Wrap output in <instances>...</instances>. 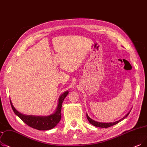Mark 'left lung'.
<instances>
[{"mask_svg":"<svg viewBox=\"0 0 147 147\" xmlns=\"http://www.w3.org/2000/svg\"><path fill=\"white\" fill-rule=\"evenodd\" d=\"M130 111L128 113H127L126 115H125L123 118H121L119 121H115V122H113V123H100V122H97V121H95L92 119L90 117H89L88 115V114H86V117H87L88 120L89 121V123L91 124L92 125H94L95 127H101V128H107V127H111V126H112L113 125H115V124H118V123L120 122V121H121L122 120H123L124 119H125L127 116L129 115V114L130 113Z\"/></svg>","mask_w":147,"mask_h":147,"instance_id":"8db88e82","label":"left lung"}]
</instances>
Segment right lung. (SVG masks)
Listing matches in <instances>:
<instances>
[{"label": "right lung", "instance_id": "1", "mask_svg": "<svg viewBox=\"0 0 147 147\" xmlns=\"http://www.w3.org/2000/svg\"><path fill=\"white\" fill-rule=\"evenodd\" d=\"M68 94V91H67L63 92L59 98L58 105L56 111L52 115L49 116H34L27 115L19 112L12 105L10 100L12 109L14 113L20 118L24 123L32 128L39 130H50L58 124L61 118V107L63 100Z\"/></svg>", "mask_w": 147, "mask_h": 147}]
</instances>
